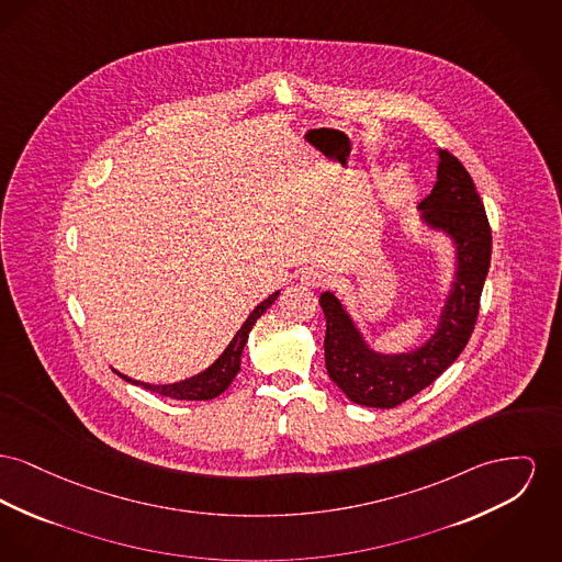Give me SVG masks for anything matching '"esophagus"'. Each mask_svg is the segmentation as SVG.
Masks as SVG:
<instances>
[{
    "label": "esophagus",
    "instance_id": "obj_1",
    "mask_svg": "<svg viewBox=\"0 0 562 562\" xmlns=\"http://www.w3.org/2000/svg\"><path fill=\"white\" fill-rule=\"evenodd\" d=\"M301 282L305 286H312V289H318V286H325L329 282V273L321 267H307L301 271Z\"/></svg>",
    "mask_w": 562,
    "mask_h": 562
}]
</instances>
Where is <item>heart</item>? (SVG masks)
<instances>
[{"label": "heart", "instance_id": "obj_1", "mask_svg": "<svg viewBox=\"0 0 562 562\" xmlns=\"http://www.w3.org/2000/svg\"><path fill=\"white\" fill-rule=\"evenodd\" d=\"M398 180H401V173H391V178H389V187H395V184H398Z\"/></svg>", "mask_w": 562, "mask_h": 562}]
</instances>
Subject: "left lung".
<instances>
[{
    "instance_id": "obj_1",
    "label": "left lung",
    "mask_w": 562,
    "mask_h": 562,
    "mask_svg": "<svg viewBox=\"0 0 562 562\" xmlns=\"http://www.w3.org/2000/svg\"><path fill=\"white\" fill-rule=\"evenodd\" d=\"M437 182L423 199L420 221L454 246V278L429 339L407 352H380L367 344L350 312L330 291L321 295L327 318L325 363L329 378L350 401L389 409L418 395L459 359L480 312L491 267L493 235L484 203L461 161L437 150Z\"/></svg>"
}]
</instances>
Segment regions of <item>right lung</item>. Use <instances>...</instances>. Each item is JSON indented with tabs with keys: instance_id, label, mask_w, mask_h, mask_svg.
<instances>
[{
	"instance_id": "add662e5",
	"label": "right lung",
	"mask_w": 562,
	"mask_h": 562,
	"mask_svg": "<svg viewBox=\"0 0 562 562\" xmlns=\"http://www.w3.org/2000/svg\"><path fill=\"white\" fill-rule=\"evenodd\" d=\"M280 291L271 293L269 297L263 299L252 312L250 316L244 321V325L239 327V330L233 335L229 346L223 350V355L210 364L205 367L201 373L193 375V378H187V380H180V382H173V384H148V382H139V380H133L130 375L116 371L123 380L137 384V386H144L153 393H159V395L169 396V398H180V401H210L214 396L223 395L229 386H232L233 378L237 375L239 371V363H241V352H244V346L248 341V335L255 327V323L261 318L265 310L278 299Z\"/></svg>"
}]
</instances>
